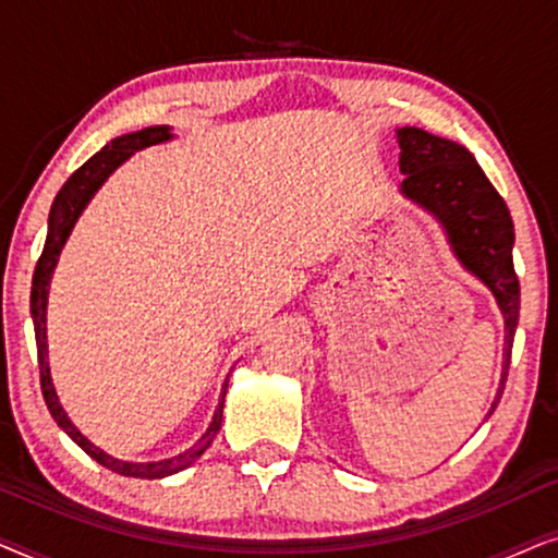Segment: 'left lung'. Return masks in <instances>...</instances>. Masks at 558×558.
Instances as JSON below:
<instances>
[{"label":"left lung","instance_id":"8db88e82","mask_svg":"<svg viewBox=\"0 0 558 558\" xmlns=\"http://www.w3.org/2000/svg\"><path fill=\"white\" fill-rule=\"evenodd\" d=\"M396 140L401 147V193L439 220L454 256L490 289L506 319V353L493 414L506 388L521 312V284L513 269V220L506 201L462 144L416 126L396 129Z\"/></svg>","mask_w":558,"mask_h":558}]
</instances>
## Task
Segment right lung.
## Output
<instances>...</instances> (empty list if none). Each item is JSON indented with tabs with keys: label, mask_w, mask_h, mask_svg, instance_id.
<instances>
[{
	"label": "right lung",
	"mask_w": 558,
	"mask_h": 558,
	"mask_svg": "<svg viewBox=\"0 0 558 558\" xmlns=\"http://www.w3.org/2000/svg\"><path fill=\"white\" fill-rule=\"evenodd\" d=\"M170 140H172L170 126H147L142 129V132L117 136V140H111L101 151H96L86 165H81L78 170L68 178L65 185L60 187V193L56 195V201H52L50 218H48V239H45L43 256L37 258L35 277H33V296H29V312H33L35 340H37V363H40V386H43L45 403H48L52 418H56L60 429H63L68 437L83 449V452L94 457V460L98 464H104L106 470L119 472V475L124 477H142V480L174 475V472L190 468V464H193L197 457L210 447V441L216 439V434L220 429V422H223V401L228 391V380L223 384V391H220V403L216 409V416H213V422L208 426V432H205L203 437L187 449V452L170 457V460H162V462L113 460L111 454H106L104 449H98L94 441H88L78 429H75V424L68 418V414L58 401L56 386H52V378H50V365H48V289H50V277L52 271H56L60 251H63L75 220H78L90 197L96 195V190L101 187L106 178H109L119 165H124L134 151L151 147V144L170 142Z\"/></svg>",
	"instance_id": "add662e5"
}]
</instances>
